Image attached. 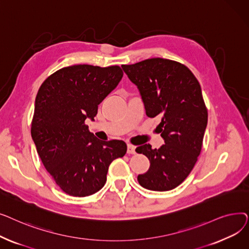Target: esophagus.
Wrapping results in <instances>:
<instances>
[{
	"label": "esophagus",
	"instance_id": "34e87169",
	"mask_svg": "<svg viewBox=\"0 0 249 249\" xmlns=\"http://www.w3.org/2000/svg\"><path fill=\"white\" fill-rule=\"evenodd\" d=\"M127 153L128 154H134L135 153V146L130 144V143H128L127 144Z\"/></svg>",
	"mask_w": 249,
	"mask_h": 249
}]
</instances>
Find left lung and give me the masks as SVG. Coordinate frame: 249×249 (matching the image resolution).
<instances>
[{
	"mask_svg": "<svg viewBox=\"0 0 249 249\" xmlns=\"http://www.w3.org/2000/svg\"><path fill=\"white\" fill-rule=\"evenodd\" d=\"M122 69L137 86L146 115L161 117L156 129L164 144L136 148L150 161L138 182L150 191L173 190L190 175L202 149L208 111L201 86L186 65L171 59L149 58Z\"/></svg>",
	"mask_w": 249,
	"mask_h": 249,
	"instance_id": "1",
	"label": "left lung"
}]
</instances>
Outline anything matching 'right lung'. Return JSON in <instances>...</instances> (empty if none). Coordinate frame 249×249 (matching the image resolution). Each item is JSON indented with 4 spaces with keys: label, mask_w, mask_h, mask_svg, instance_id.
Instances as JSON below:
<instances>
[{
    "label": "right lung",
    "mask_w": 249,
    "mask_h": 249,
    "mask_svg": "<svg viewBox=\"0 0 249 249\" xmlns=\"http://www.w3.org/2000/svg\"><path fill=\"white\" fill-rule=\"evenodd\" d=\"M123 71L76 64L49 75L35 99L31 136L40 160L56 185L70 196L87 197L107 180L111 162L127 151L122 140L101 141L86 120L118 86Z\"/></svg>",
    "instance_id": "add662e5"
}]
</instances>
